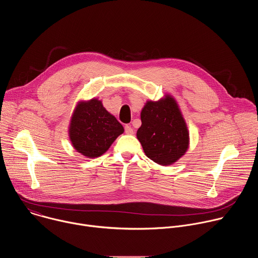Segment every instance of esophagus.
<instances>
[{
	"label": "esophagus",
	"mask_w": 258,
	"mask_h": 258,
	"mask_svg": "<svg viewBox=\"0 0 258 258\" xmlns=\"http://www.w3.org/2000/svg\"><path fill=\"white\" fill-rule=\"evenodd\" d=\"M124 132H125V134L126 135H133L134 134V130H133V127L131 126V125H125V127H124Z\"/></svg>",
	"instance_id": "1"
}]
</instances>
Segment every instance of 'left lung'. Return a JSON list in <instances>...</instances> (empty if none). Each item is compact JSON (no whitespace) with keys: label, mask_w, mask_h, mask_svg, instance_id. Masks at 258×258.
<instances>
[{"label":"left lung","mask_w":258,"mask_h":258,"mask_svg":"<svg viewBox=\"0 0 258 258\" xmlns=\"http://www.w3.org/2000/svg\"><path fill=\"white\" fill-rule=\"evenodd\" d=\"M137 132L146 156L166 166L176 162L189 148L187 123L175 99L166 94L158 101H147Z\"/></svg>","instance_id":"left-lung-1"}]
</instances>
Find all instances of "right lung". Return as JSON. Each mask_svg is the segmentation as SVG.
<instances>
[{"label": "right lung", "instance_id": "1", "mask_svg": "<svg viewBox=\"0 0 258 258\" xmlns=\"http://www.w3.org/2000/svg\"><path fill=\"white\" fill-rule=\"evenodd\" d=\"M123 132L121 123L97 98L77 104L68 127L73 148L88 158L103 155Z\"/></svg>", "mask_w": 258, "mask_h": 258}]
</instances>
